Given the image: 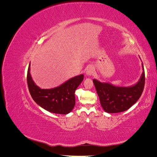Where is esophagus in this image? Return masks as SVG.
I'll use <instances>...</instances> for the list:
<instances>
[{"label": "esophagus", "mask_w": 157, "mask_h": 157, "mask_svg": "<svg viewBox=\"0 0 157 157\" xmlns=\"http://www.w3.org/2000/svg\"><path fill=\"white\" fill-rule=\"evenodd\" d=\"M94 69L92 66H88L86 69V75L87 76H92L94 74Z\"/></svg>", "instance_id": "obj_1"}]
</instances>
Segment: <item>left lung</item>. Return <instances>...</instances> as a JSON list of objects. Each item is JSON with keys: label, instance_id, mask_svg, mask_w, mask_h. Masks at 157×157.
<instances>
[{"label": "left lung", "instance_id": "8db88e82", "mask_svg": "<svg viewBox=\"0 0 157 157\" xmlns=\"http://www.w3.org/2000/svg\"><path fill=\"white\" fill-rule=\"evenodd\" d=\"M135 84L130 86H117L110 82H101L93 79L97 94L103 110L108 113L125 111L140 99L145 85V71Z\"/></svg>", "mask_w": 157, "mask_h": 157}]
</instances>
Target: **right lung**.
Instances as JSON below:
<instances>
[{"mask_svg":"<svg viewBox=\"0 0 157 157\" xmlns=\"http://www.w3.org/2000/svg\"><path fill=\"white\" fill-rule=\"evenodd\" d=\"M30 63L27 71V84L32 98L38 105L52 113L67 115L75 105V90L84 79L80 75L69 79L59 86L42 89L33 81L30 73Z\"/></svg>","mask_w":157,"mask_h":157,"instance_id":"obj_1","label":"right lung"}]
</instances>
